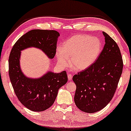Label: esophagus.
I'll list each match as a JSON object with an SVG mask.
<instances>
[{
  "instance_id": "34e87169",
  "label": "esophagus",
  "mask_w": 131,
  "mask_h": 131,
  "mask_svg": "<svg viewBox=\"0 0 131 131\" xmlns=\"http://www.w3.org/2000/svg\"><path fill=\"white\" fill-rule=\"evenodd\" d=\"M68 79L69 80H72V78H73V75L71 74H69L68 75Z\"/></svg>"
}]
</instances>
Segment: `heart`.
<instances>
[{
    "mask_svg": "<svg viewBox=\"0 0 131 131\" xmlns=\"http://www.w3.org/2000/svg\"><path fill=\"white\" fill-rule=\"evenodd\" d=\"M102 43L99 38L81 34L73 36L57 48L58 63L63 67L69 65L77 71L87 70L95 63L102 51Z\"/></svg>",
    "mask_w": 131,
    "mask_h": 131,
    "instance_id": "heart-1",
    "label": "heart"
}]
</instances>
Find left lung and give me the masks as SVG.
Listing matches in <instances>:
<instances>
[{
  "label": "left lung",
  "instance_id": "8db88e82",
  "mask_svg": "<svg viewBox=\"0 0 131 131\" xmlns=\"http://www.w3.org/2000/svg\"><path fill=\"white\" fill-rule=\"evenodd\" d=\"M105 44L92 66L73 77L77 88L74 101L79 109L93 113L112 100L123 71V62L118 44L105 32Z\"/></svg>",
  "mask_w": 131,
  "mask_h": 131
}]
</instances>
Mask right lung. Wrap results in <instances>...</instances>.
Segmentation results:
<instances>
[{"label": "right lung", "instance_id": "obj_1", "mask_svg": "<svg viewBox=\"0 0 131 131\" xmlns=\"http://www.w3.org/2000/svg\"><path fill=\"white\" fill-rule=\"evenodd\" d=\"M59 32L55 30H32L22 36L14 44L9 57V75L14 91L24 106L34 112H42L50 107L58 91L68 82L66 72L49 71L38 79L26 77L22 72L19 59L21 51L29 47L39 48L49 58H53Z\"/></svg>", "mask_w": 131, "mask_h": 131}]
</instances>
